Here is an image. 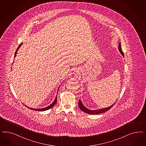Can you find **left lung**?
<instances>
[{"instance_id": "8db88e82", "label": "left lung", "mask_w": 146, "mask_h": 146, "mask_svg": "<svg viewBox=\"0 0 146 146\" xmlns=\"http://www.w3.org/2000/svg\"><path fill=\"white\" fill-rule=\"evenodd\" d=\"M118 48H119V50L120 51L121 54L123 56H124V54L123 53V51L121 49V46L120 42H119V46H118ZM117 101V100H116ZM115 102L111 106L109 107H107V108H102V109H99V110H90L88 109H87L86 107H85V106L83 105V104H82L81 101L80 100H79V107L80 108L81 110L82 111H83L84 112H85L86 113H87V114H100V113H104L106 111H109L111 108L113 107V106L114 105V104H115Z\"/></svg>"}]
</instances>
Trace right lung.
<instances>
[{"mask_svg":"<svg viewBox=\"0 0 146 146\" xmlns=\"http://www.w3.org/2000/svg\"><path fill=\"white\" fill-rule=\"evenodd\" d=\"M22 44H23V43H21L20 45H19V46H18V47L17 48V50H16V51H15V57H14V58H15V56H16V54H17V51L18 50H19V48H20V46L22 45ZM56 101H57V99H56V98H55V100H54V101H53V102H52V104H50V106H47V107H45V108H40V109H33V108H29L28 107L26 106L25 105H25V106L26 107H27V108H29V109H31V110H35V111H47V110H48L50 109V108H52V107H53V106H54L55 104H56Z\"/></svg>","mask_w":146,"mask_h":146,"instance_id":"add662e5","label":"right lung"}]
</instances>
